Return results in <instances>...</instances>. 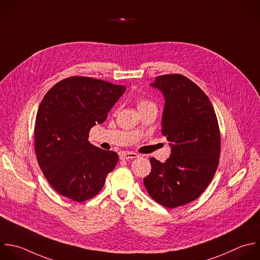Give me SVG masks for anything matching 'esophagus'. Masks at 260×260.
Wrapping results in <instances>:
<instances>
[{
    "mask_svg": "<svg viewBox=\"0 0 260 260\" xmlns=\"http://www.w3.org/2000/svg\"><path fill=\"white\" fill-rule=\"evenodd\" d=\"M139 155L137 153H134V152H121L119 154V158L121 160H128V159H135V158H138Z\"/></svg>",
    "mask_w": 260,
    "mask_h": 260,
    "instance_id": "34e87169",
    "label": "esophagus"
}]
</instances>
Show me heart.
Masks as SVG:
<instances>
[{"label":"heart","mask_w":260,"mask_h":260,"mask_svg":"<svg viewBox=\"0 0 260 260\" xmlns=\"http://www.w3.org/2000/svg\"><path fill=\"white\" fill-rule=\"evenodd\" d=\"M151 105H154V104H153V103H151L150 101H148V100H144V99L139 100V103H138V107H139V109L144 108V107H147V106H151Z\"/></svg>","instance_id":"b5f03b06"}]
</instances>
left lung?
<instances>
[{
	"instance_id": "left-lung-1",
	"label": "left lung",
	"mask_w": 260,
	"mask_h": 260,
	"mask_svg": "<svg viewBox=\"0 0 260 260\" xmlns=\"http://www.w3.org/2000/svg\"><path fill=\"white\" fill-rule=\"evenodd\" d=\"M150 86L164 97L161 133L171 150L163 163L151 158L144 185L153 200L175 208L197 199L218 164L220 135L214 109L205 93L188 77L166 74Z\"/></svg>"
}]
</instances>
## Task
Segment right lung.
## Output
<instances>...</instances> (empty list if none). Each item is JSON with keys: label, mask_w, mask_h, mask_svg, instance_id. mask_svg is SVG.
I'll return each mask as SVG.
<instances>
[{"label": "right lung", "mask_w": 260, "mask_h": 260, "mask_svg": "<svg viewBox=\"0 0 260 260\" xmlns=\"http://www.w3.org/2000/svg\"><path fill=\"white\" fill-rule=\"evenodd\" d=\"M124 85L73 76L56 83L43 98L35 126V150L49 184L62 196L82 202L96 196L118 161L117 153L89 141L125 92Z\"/></svg>", "instance_id": "1"}]
</instances>
